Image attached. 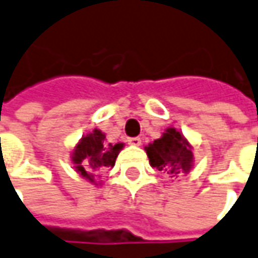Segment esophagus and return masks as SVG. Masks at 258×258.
<instances>
[{"label":"esophagus","instance_id":"obj_1","mask_svg":"<svg viewBox=\"0 0 258 258\" xmlns=\"http://www.w3.org/2000/svg\"><path fill=\"white\" fill-rule=\"evenodd\" d=\"M127 143L132 145V146H141L142 141L141 138H129V139H127Z\"/></svg>","mask_w":258,"mask_h":258}]
</instances>
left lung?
<instances>
[{
    "instance_id": "1",
    "label": "left lung",
    "mask_w": 258,
    "mask_h": 258,
    "mask_svg": "<svg viewBox=\"0 0 258 258\" xmlns=\"http://www.w3.org/2000/svg\"><path fill=\"white\" fill-rule=\"evenodd\" d=\"M152 167L170 177L177 174L189 173L193 169V146L184 138V135L174 127H167L162 136L145 146Z\"/></svg>"
}]
</instances>
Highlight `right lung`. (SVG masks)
Returning a JSON list of instances; mask_svg holds the SVG:
<instances>
[{
	"instance_id": "obj_1",
	"label": "right lung",
	"mask_w": 258,
	"mask_h": 258,
	"mask_svg": "<svg viewBox=\"0 0 258 258\" xmlns=\"http://www.w3.org/2000/svg\"><path fill=\"white\" fill-rule=\"evenodd\" d=\"M105 141L106 135L99 129H93L79 139L71 155L75 172L95 186H101L103 183L99 180L101 173L108 167L112 169L115 166L117 155L123 149V143L106 145Z\"/></svg>"
}]
</instances>
